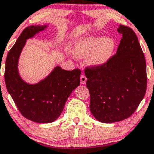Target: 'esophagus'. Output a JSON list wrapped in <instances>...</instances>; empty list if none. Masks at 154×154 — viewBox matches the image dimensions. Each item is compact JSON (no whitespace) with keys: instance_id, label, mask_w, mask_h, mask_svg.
I'll use <instances>...</instances> for the list:
<instances>
[{"instance_id":"34e87169","label":"esophagus","mask_w":154,"mask_h":154,"mask_svg":"<svg viewBox=\"0 0 154 154\" xmlns=\"http://www.w3.org/2000/svg\"><path fill=\"white\" fill-rule=\"evenodd\" d=\"M86 77H85V75L84 74H81V84H85V82H86Z\"/></svg>"}]
</instances>
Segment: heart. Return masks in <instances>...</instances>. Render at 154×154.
I'll return each instance as SVG.
<instances>
[{"instance_id": "1", "label": "heart", "mask_w": 154, "mask_h": 154, "mask_svg": "<svg viewBox=\"0 0 154 154\" xmlns=\"http://www.w3.org/2000/svg\"><path fill=\"white\" fill-rule=\"evenodd\" d=\"M115 49V42L111 38L91 36L75 44L73 54L76 58L91 55L88 61L92 65H102L108 61Z\"/></svg>"}]
</instances>
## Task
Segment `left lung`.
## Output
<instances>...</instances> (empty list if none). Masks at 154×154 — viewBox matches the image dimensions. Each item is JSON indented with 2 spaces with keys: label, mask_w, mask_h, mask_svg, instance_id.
Segmentation results:
<instances>
[{
  "label": "left lung",
  "mask_w": 154,
  "mask_h": 154,
  "mask_svg": "<svg viewBox=\"0 0 154 154\" xmlns=\"http://www.w3.org/2000/svg\"><path fill=\"white\" fill-rule=\"evenodd\" d=\"M122 35L117 52L102 65L85 68L90 109L95 119L112 123L134 112L146 91V65L138 37L130 27L119 25Z\"/></svg>",
  "instance_id": "1"
}]
</instances>
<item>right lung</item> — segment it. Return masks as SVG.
<instances>
[{"label":"right lung","mask_w":154,"mask_h":154,"mask_svg":"<svg viewBox=\"0 0 154 154\" xmlns=\"http://www.w3.org/2000/svg\"><path fill=\"white\" fill-rule=\"evenodd\" d=\"M45 27L31 25L22 32L8 54L4 74L8 91L19 111L25 118L38 123L52 122L60 116L71 92L80 85L81 73L79 69L66 71L57 66L37 84L29 85L21 79L17 61L26 39Z\"/></svg>","instance_id":"1"}]
</instances>
